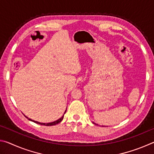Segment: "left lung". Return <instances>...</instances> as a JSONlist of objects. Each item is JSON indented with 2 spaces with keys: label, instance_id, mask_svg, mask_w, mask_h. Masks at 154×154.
<instances>
[{
  "label": "left lung",
  "instance_id": "obj_1",
  "mask_svg": "<svg viewBox=\"0 0 154 154\" xmlns=\"http://www.w3.org/2000/svg\"><path fill=\"white\" fill-rule=\"evenodd\" d=\"M93 123H94V122H93Z\"/></svg>",
  "mask_w": 154,
  "mask_h": 154
}]
</instances>
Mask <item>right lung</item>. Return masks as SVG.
<instances>
[{"label":"right lung","mask_w":154,"mask_h":154,"mask_svg":"<svg viewBox=\"0 0 154 154\" xmlns=\"http://www.w3.org/2000/svg\"><path fill=\"white\" fill-rule=\"evenodd\" d=\"M66 111H64L63 116H62L60 118L58 119V120H56V121H54V122H49V123H41V122H36V121H35V120H32V119H31L30 118H28V117H26V116H25L26 118H28V120L32 121V122H35V123H36V124H41V125H44V126H54V125H56V124H59L60 122H61L62 119H63V118H64V116L65 113H66Z\"/></svg>","instance_id":"obj_1"}]
</instances>
